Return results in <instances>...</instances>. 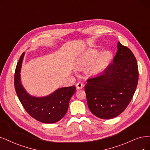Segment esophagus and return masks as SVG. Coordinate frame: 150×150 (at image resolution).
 <instances>
[{
  "mask_svg": "<svg viewBox=\"0 0 150 150\" xmlns=\"http://www.w3.org/2000/svg\"><path fill=\"white\" fill-rule=\"evenodd\" d=\"M76 88L78 90H80V89H81V88L84 86V85L82 83H80V82H79L77 83L76 85Z\"/></svg>",
  "mask_w": 150,
  "mask_h": 150,
  "instance_id": "obj_1",
  "label": "esophagus"
}]
</instances>
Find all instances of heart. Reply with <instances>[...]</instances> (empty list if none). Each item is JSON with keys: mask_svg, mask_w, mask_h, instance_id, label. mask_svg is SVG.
<instances>
[{"mask_svg": "<svg viewBox=\"0 0 150 150\" xmlns=\"http://www.w3.org/2000/svg\"><path fill=\"white\" fill-rule=\"evenodd\" d=\"M113 58L112 54L106 51L100 54V51L96 49H90L80 57L77 66L79 67L90 66V71L93 74L101 73L106 69L111 62Z\"/></svg>", "mask_w": 150, "mask_h": 150, "instance_id": "heart-1", "label": "heart"}]
</instances>
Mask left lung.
Masks as SVG:
<instances>
[{
  "label": "left lung",
  "instance_id": "obj_1",
  "mask_svg": "<svg viewBox=\"0 0 150 150\" xmlns=\"http://www.w3.org/2000/svg\"><path fill=\"white\" fill-rule=\"evenodd\" d=\"M138 69L131 50L117 42L113 62L104 71L87 80L85 86L88 106L96 117H117L128 106L138 84Z\"/></svg>",
  "mask_w": 150,
  "mask_h": 150
}]
</instances>
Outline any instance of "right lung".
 Segmentation results:
<instances>
[{
	"label": "right lung",
	"mask_w": 150,
	"mask_h": 150,
	"mask_svg": "<svg viewBox=\"0 0 150 150\" xmlns=\"http://www.w3.org/2000/svg\"><path fill=\"white\" fill-rule=\"evenodd\" d=\"M25 54H21L15 72V88L19 100L26 111L36 120L45 124L57 122L67 112L70 98L75 93L76 88L74 85L60 88L43 97L30 95L22 85L20 78Z\"/></svg>",
	"instance_id": "1"
}]
</instances>
